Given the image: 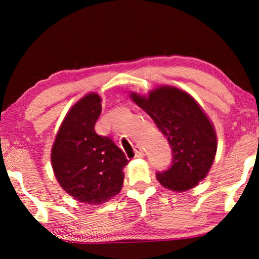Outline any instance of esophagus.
<instances>
[{
    "label": "esophagus",
    "mask_w": 259,
    "mask_h": 259,
    "mask_svg": "<svg viewBox=\"0 0 259 259\" xmlns=\"http://www.w3.org/2000/svg\"><path fill=\"white\" fill-rule=\"evenodd\" d=\"M135 157H144V151L140 146L135 147Z\"/></svg>",
    "instance_id": "obj_1"
}]
</instances>
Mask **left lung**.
I'll return each mask as SVG.
<instances>
[{
	"label": "left lung",
	"instance_id": "obj_1",
	"mask_svg": "<svg viewBox=\"0 0 259 259\" xmlns=\"http://www.w3.org/2000/svg\"><path fill=\"white\" fill-rule=\"evenodd\" d=\"M131 98L152 117L168 139L172 164L156 174L162 186L184 192L207 176L217 151V137L211 122L195 99L178 88L163 85L148 96L131 94Z\"/></svg>",
	"mask_w": 259,
	"mask_h": 259
}]
</instances>
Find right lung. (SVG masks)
<instances>
[{
  "mask_svg": "<svg viewBox=\"0 0 259 259\" xmlns=\"http://www.w3.org/2000/svg\"><path fill=\"white\" fill-rule=\"evenodd\" d=\"M102 98L91 93L69 109L51 151V163L59 185L80 202L100 204L123 185L124 153L105 136L96 134Z\"/></svg>",
  "mask_w": 259,
  "mask_h": 259,
  "instance_id": "1",
  "label": "right lung"
}]
</instances>
